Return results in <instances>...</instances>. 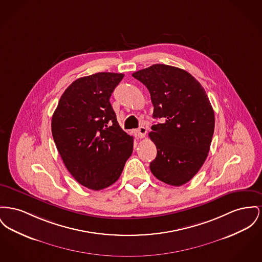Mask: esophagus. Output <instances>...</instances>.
<instances>
[{
    "mask_svg": "<svg viewBox=\"0 0 262 262\" xmlns=\"http://www.w3.org/2000/svg\"><path fill=\"white\" fill-rule=\"evenodd\" d=\"M145 135H146V128L144 126H140L137 129V136L139 139L144 138Z\"/></svg>",
    "mask_w": 262,
    "mask_h": 262,
    "instance_id": "obj_1",
    "label": "esophagus"
}]
</instances>
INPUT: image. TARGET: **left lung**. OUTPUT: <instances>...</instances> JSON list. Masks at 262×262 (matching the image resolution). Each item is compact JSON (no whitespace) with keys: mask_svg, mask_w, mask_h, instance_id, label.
I'll list each match as a JSON object with an SVG mask.
<instances>
[{"mask_svg":"<svg viewBox=\"0 0 262 262\" xmlns=\"http://www.w3.org/2000/svg\"><path fill=\"white\" fill-rule=\"evenodd\" d=\"M133 76L150 93L154 118L162 120L148 135L157 148L150 170L166 184H185L204 164L214 135L215 114L206 91L190 73L165 64Z\"/></svg>","mask_w":262,"mask_h":262,"instance_id":"obj_1","label":"left lung"}]
</instances>
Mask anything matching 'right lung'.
<instances>
[{"instance_id":"right-lung-1","label":"right lung","mask_w":262,"mask_h":262,"mask_svg":"<svg viewBox=\"0 0 262 262\" xmlns=\"http://www.w3.org/2000/svg\"><path fill=\"white\" fill-rule=\"evenodd\" d=\"M123 74L99 72L75 80L62 94L51 132L74 179L91 190L114 184L133 154L134 139L123 132L110 103Z\"/></svg>"}]
</instances>
